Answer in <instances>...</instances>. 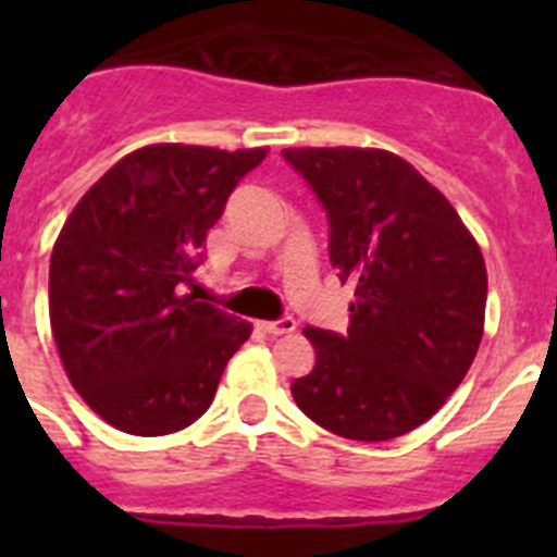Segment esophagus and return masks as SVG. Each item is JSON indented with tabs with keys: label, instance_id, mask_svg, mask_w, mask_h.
Here are the masks:
<instances>
[{
	"label": "esophagus",
	"instance_id": "1",
	"mask_svg": "<svg viewBox=\"0 0 557 557\" xmlns=\"http://www.w3.org/2000/svg\"><path fill=\"white\" fill-rule=\"evenodd\" d=\"M259 326H262V332L268 334H289L295 332V318L284 314V318H278V321H262Z\"/></svg>",
	"mask_w": 557,
	"mask_h": 557
}]
</instances>
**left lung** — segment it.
Instances as JSON below:
<instances>
[{
  "label": "left lung",
  "instance_id": "1",
  "mask_svg": "<svg viewBox=\"0 0 557 557\" xmlns=\"http://www.w3.org/2000/svg\"><path fill=\"white\" fill-rule=\"evenodd\" d=\"M329 218V259L354 284L346 334L307 326L314 368L293 382L314 424L391 441L430 421L482 339L488 273L455 206L387 150H282Z\"/></svg>",
  "mask_w": 557,
  "mask_h": 557
}]
</instances>
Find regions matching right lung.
Segmentation results:
<instances>
[{
    "label": "right lung",
    "instance_id": "right-lung-1",
    "mask_svg": "<svg viewBox=\"0 0 557 557\" xmlns=\"http://www.w3.org/2000/svg\"><path fill=\"white\" fill-rule=\"evenodd\" d=\"M264 156L147 145L63 223L49 259L52 337L69 382L116 430L152 437L198 421L250 337L248 321L186 287L225 200Z\"/></svg>",
    "mask_w": 557,
    "mask_h": 557
}]
</instances>
